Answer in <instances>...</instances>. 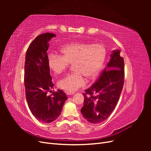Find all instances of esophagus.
<instances>
[{
    "mask_svg": "<svg viewBox=\"0 0 151 151\" xmlns=\"http://www.w3.org/2000/svg\"><path fill=\"white\" fill-rule=\"evenodd\" d=\"M66 94L67 95H72V94H74V92H70V91H67Z\"/></svg>",
    "mask_w": 151,
    "mask_h": 151,
    "instance_id": "1",
    "label": "esophagus"
}]
</instances>
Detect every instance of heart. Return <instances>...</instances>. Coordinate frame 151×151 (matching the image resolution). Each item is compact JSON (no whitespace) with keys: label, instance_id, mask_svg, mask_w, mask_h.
<instances>
[{"label":"heart","instance_id":"heart-1","mask_svg":"<svg viewBox=\"0 0 151 151\" xmlns=\"http://www.w3.org/2000/svg\"><path fill=\"white\" fill-rule=\"evenodd\" d=\"M62 55L50 53L48 57L50 68L55 74L65 71L68 65L73 64L74 72L58 82L59 88L70 92L79 89L86 84V79H93L101 70L106 57V50L101 45L75 42L61 48Z\"/></svg>","mask_w":151,"mask_h":151}]
</instances>
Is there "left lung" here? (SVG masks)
Masks as SVG:
<instances>
[{"label":"left lung","mask_w":151,"mask_h":151,"mask_svg":"<svg viewBox=\"0 0 151 151\" xmlns=\"http://www.w3.org/2000/svg\"><path fill=\"white\" fill-rule=\"evenodd\" d=\"M124 60L119 50H115L99 79L85 91L81 109L86 120L99 123L106 120L116 106L124 83Z\"/></svg>","instance_id":"8db88e82"}]
</instances>
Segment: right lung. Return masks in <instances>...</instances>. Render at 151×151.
<instances>
[{
  "instance_id": "add662e5",
  "label": "right lung",
  "mask_w": 151,
  "mask_h": 151,
  "mask_svg": "<svg viewBox=\"0 0 151 151\" xmlns=\"http://www.w3.org/2000/svg\"><path fill=\"white\" fill-rule=\"evenodd\" d=\"M55 36L51 33L38 36L26 53L24 85L27 102L36 119L46 123L53 122L60 116L67 99L60 89L47 94L54 86L50 74L47 50L50 40Z\"/></svg>"
}]
</instances>
